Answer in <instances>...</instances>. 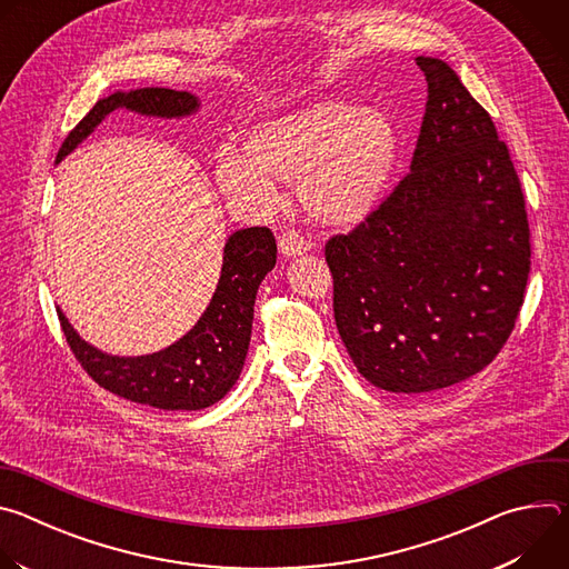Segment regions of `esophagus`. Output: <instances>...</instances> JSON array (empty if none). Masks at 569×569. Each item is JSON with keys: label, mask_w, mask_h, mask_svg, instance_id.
Instances as JSON below:
<instances>
[{"label": "esophagus", "mask_w": 569, "mask_h": 569, "mask_svg": "<svg viewBox=\"0 0 569 569\" xmlns=\"http://www.w3.org/2000/svg\"><path fill=\"white\" fill-rule=\"evenodd\" d=\"M308 250H310V242L303 236H299L297 231L288 229L279 236V252L283 257H299V254H306Z\"/></svg>", "instance_id": "34e87169"}]
</instances>
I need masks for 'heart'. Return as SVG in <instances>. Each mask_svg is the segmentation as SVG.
I'll use <instances>...</instances> for the list:
<instances>
[{
    "instance_id": "heart-1",
    "label": "heart",
    "mask_w": 569,
    "mask_h": 569,
    "mask_svg": "<svg viewBox=\"0 0 569 569\" xmlns=\"http://www.w3.org/2000/svg\"><path fill=\"white\" fill-rule=\"evenodd\" d=\"M396 152V130L380 110L327 99L259 123L246 148L222 146L213 176L229 200L248 209L272 207L279 182H295L310 218L349 227L382 200Z\"/></svg>"
}]
</instances>
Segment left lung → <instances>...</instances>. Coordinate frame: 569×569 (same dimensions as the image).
Masks as SVG:
<instances>
[{
	"mask_svg": "<svg viewBox=\"0 0 569 569\" xmlns=\"http://www.w3.org/2000/svg\"><path fill=\"white\" fill-rule=\"evenodd\" d=\"M410 173L349 233L327 240L333 310L358 371L423 393L491 365L531 268L520 178L496 123L439 58Z\"/></svg>",
	"mask_w": 569,
	"mask_h": 569,
	"instance_id": "1",
	"label": "left lung"
}]
</instances>
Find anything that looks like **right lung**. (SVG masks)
<instances>
[{
    "instance_id": "obj_1",
    "label": "right lung",
    "mask_w": 569,
    "mask_h": 569,
    "mask_svg": "<svg viewBox=\"0 0 569 569\" xmlns=\"http://www.w3.org/2000/svg\"><path fill=\"white\" fill-rule=\"evenodd\" d=\"M117 108L173 119L196 112L198 99L167 88L117 92L99 101L67 134L58 161ZM274 263L277 242L268 227H248L231 233L207 310L184 338L152 356H108L80 340L60 308L58 319L71 353L103 389L157 410H204L233 387L246 365L257 290Z\"/></svg>"
}]
</instances>
